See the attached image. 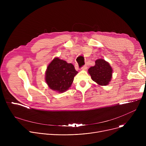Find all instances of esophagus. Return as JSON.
I'll return each mask as SVG.
<instances>
[{
    "instance_id": "34e87169",
    "label": "esophagus",
    "mask_w": 146,
    "mask_h": 146,
    "mask_svg": "<svg viewBox=\"0 0 146 146\" xmlns=\"http://www.w3.org/2000/svg\"><path fill=\"white\" fill-rule=\"evenodd\" d=\"M82 70H86L87 69V65H84V66H82V67H81V68Z\"/></svg>"
}]
</instances>
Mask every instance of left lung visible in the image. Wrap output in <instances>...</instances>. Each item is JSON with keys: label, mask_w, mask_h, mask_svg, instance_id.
<instances>
[{"label": "left lung", "mask_w": 146, "mask_h": 146, "mask_svg": "<svg viewBox=\"0 0 146 146\" xmlns=\"http://www.w3.org/2000/svg\"><path fill=\"white\" fill-rule=\"evenodd\" d=\"M92 80L100 86L109 84L111 78L113 70L108 62L99 59L95 61L94 66L88 69Z\"/></svg>", "instance_id": "left-lung-1"}]
</instances>
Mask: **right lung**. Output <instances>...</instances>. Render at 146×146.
I'll return each instance as SVG.
<instances>
[{"mask_svg":"<svg viewBox=\"0 0 146 146\" xmlns=\"http://www.w3.org/2000/svg\"><path fill=\"white\" fill-rule=\"evenodd\" d=\"M77 73L72 64L55 58L47 67L46 81L51 90L64 92L71 86Z\"/></svg>","mask_w":146,"mask_h":146,"instance_id":"obj_1","label":"right lung"}]
</instances>
